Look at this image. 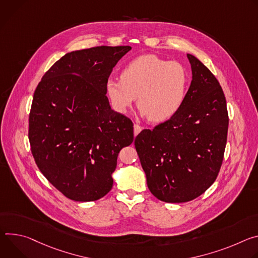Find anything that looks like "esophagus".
Masks as SVG:
<instances>
[{"label":"esophagus","instance_id":"1","mask_svg":"<svg viewBox=\"0 0 258 258\" xmlns=\"http://www.w3.org/2000/svg\"><path fill=\"white\" fill-rule=\"evenodd\" d=\"M142 130V127L139 126L138 124H134V135L136 136L140 131Z\"/></svg>","mask_w":258,"mask_h":258}]
</instances>
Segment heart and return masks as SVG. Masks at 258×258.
Here are the masks:
<instances>
[{
    "label": "heart",
    "mask_w": 258,
    "mask_h": 258,
    "mask_svg": "<svg viewBox=\"0 0 258 258\" xmlns=\"http://www.w3.org/2000/svg\"><path fill=\"white\" fill-rule=\"evenodd\" d=\"M189 77L183 64L156 55H142L129 62L121 79L106 81L107 95L120 112H127L137 96V107L153 123L172 118L184 102Z\"/></svg>",
    "instance_id": "b5f03b06"
}]
</instances>
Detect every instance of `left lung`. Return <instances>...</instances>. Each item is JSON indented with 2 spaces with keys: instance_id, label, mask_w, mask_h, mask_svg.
Instances as JSON below:
<instances>
[{
  "instance_id": "8db88e82",
  "label": "left lung",
  "mask_w": 258,
  "mask_h": 258,
  "mask_svg": "<svg viewBox=\"0 0 258 258\" xmlns=\"http://www.w3.org/2000/svg\"><path fill=\"white\" fill-rule=\"evenodd\" d=\"M192 80L180 109L134 145L151 192L163 202L183 203L201 196L220 170L228 129L225 96L214 75L187 54Z\"/></svg>"
}]
</instances>
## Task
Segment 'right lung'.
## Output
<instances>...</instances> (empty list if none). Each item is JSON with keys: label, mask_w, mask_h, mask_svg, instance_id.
Wrapping results in <instances>:
<instances>
[{"label": "right lung", "mask_w": 258, "mask_h": 258, "mask_svg": "<svg viewBox=\"0 0 258 258\" xmlns=\"http://www.w3.org/2000/svg\"><path fill=\"white\" fill-rule=\"evenodd\" d=\"M130 46L73 51L43 76L34 93L28 139L38 168L67 198L90 202L112 187L111 174L133 123L111 109L106 81Z\"/></svg>", "instance_id": "add662e5"}]
</instances>
